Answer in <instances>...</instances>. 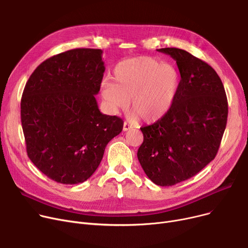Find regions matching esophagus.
Wrapping results in <instances>:
<instances>
[{
	"label": "esophagus",
	"instance_id": "1",
	"mask_svg": "<svg viewBox=\"0 0 248 248\" xmlns=\"http://www.w3.org/2000/svg\"><path fill=\"white\" fill-rule=\"evenodd\" d=\"M132 128V125L129 124L128 123H126V122H124V127H123V131L124 132H126V131H128V129H131Z\"/></svg>",
	"mask_w": 248,
	"mask_h": 248
}]
</instances>
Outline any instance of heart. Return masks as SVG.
<instances>
[{"instance_id": "heart-1", "label": "heart", "mask_w": 248, "mask_h": 248, "mask_svg": "<svg viewBox=\"0 0 248 248\" xmlns=\"http://www.w3.org/2000/svg\"><path fill=\"white\" fill-rule=\"evenodd\" d=\"M113 81L103 80L100 94L108 108L116 112L131 99L134 117L154 123L171 109L178 95L181 75L171 63L150 56H138L116 65Z\"/></svg>"}]
</instances>
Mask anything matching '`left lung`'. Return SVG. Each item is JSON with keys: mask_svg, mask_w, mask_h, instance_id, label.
<instances>
[{"mask_svg": "<svg viewBox=\"0 0 248 248\" xmlns=\"http://www.w3.org/2000/svg\"><path fill=\"white\" fill-rule=\"evenodd\" d=\"M157 51L176 60L181 84L169 112L140 127L144 141L138 159L149 179L165 187L192 178L214 160L226 127L228 103L222 81L210 65L182 49Z\"/></svg>", "mask_w": 248, "mask_h": 248, "instance_id": "1", "label": "left lung"}]
</instances>
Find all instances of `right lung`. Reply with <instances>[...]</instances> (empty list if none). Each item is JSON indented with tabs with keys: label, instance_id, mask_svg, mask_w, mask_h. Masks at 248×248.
Instances as JSON below:
<instances>
[{
	"label": "right lung",
	"instance_id": "obj_1",
	"mask_svg": "<svg viewBox=\"0 0 248 248\" xmlns=\"http://www.w3.org/2000/svg\"><path fill=\"white\" fill-rule=\"evenodd\" d=\"M102 50L77 48L34 70L21 99V122L32 163L57 183L86 181L124 122L100 112L95 96L106 70Z\"/></svg>",
	"mask_w": 248,
	"mask_h": 248
}]
</instances>
